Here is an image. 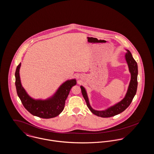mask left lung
Listing matches in <instances>:
<instances>
[{
  "mask_svg": "<svg viewBox=\"0 0 154 154\" xmlns=\"http://www.w3.org/2000/svg\"><path fill=\"white\" fill-rule=\"evenodd\" d=\"M127 52L125 54V59L128 65L129 70L131 75V78L127 93L125 98L122 101H121L119 103H117L115 106L109 108L105 111H95L91 107L89 104L88 99L85 88L82 86H81L82 93L83 97L85 99V102L87 103V106L88 107L90 110L92 112V113H93L97 116L103 118H107L111 117L120 114L129 106L135 95L136 94L138 86V66L137 62L134 59L130 51L128 50H127Z\"/></svg>",
  "mask_w": 154,
  "mask_h": 154,
  "instance_id": "1",
  "label": "left lung"
}]
</instances>
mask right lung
<instances>
[{"label":"right lung","instance_id":"right-lung-1","mask_svg":"<svg viewBox=\"0 0 154 154\" xmlns=\"http://www.w3.org/2000/svg\"><path fill=\"white\" fill-rule=\"evenodd\" d=\"M20 63L17 66L15 72V85L17 94L24 107L32 115L42 119H51L59 115L63 111L65 101L72 86L76 84L75 80L67 81L63 84L54 95L48 100H35L30 97L22 87L19 69Z\"/></svg>","mask_w":154,"mask_h":154}]
</instances>
